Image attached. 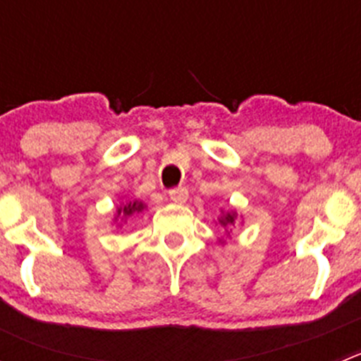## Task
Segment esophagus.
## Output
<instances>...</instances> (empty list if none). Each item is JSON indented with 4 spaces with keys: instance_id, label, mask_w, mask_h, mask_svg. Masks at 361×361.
<instances>
[{
    "instance_id": "34e87169",
    "label": "esophagus",
    "mask_w": 361,
    "mask_h": 361,
    "mask_svg": "<svg viewBox=\"0 0 361 361\" xmlns=\"http://www.w3.org/2000/svg\"><path fill=\"white\" fill-rule=\"evenodd\" d=\"M169 197H171V201H174L178 204H183V202H187V199H188V190L185 187L171 188Z\"/></svg>"
}]
</instances>
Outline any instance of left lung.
I'll return each instance as SVG.
<instances>
[{
  "label": "left lung",
  "instance_id": "obj_1",
  "mask_svg": "<svg viewBox=\"0 0 361 361\" xmlns=\"http://www.w3.org/2000/svg\"><path fill=\"white\" fill-rule=\"evenodd\" d=\"M235 216H238V213H235V211H228V213H225L218 221H220L224 227H227V225H234Z\"/></svg>",
  "mask_w": 361,
  "mask_h": 361
}]
</instances>
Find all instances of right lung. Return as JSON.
Wrapping results in <instances>:
<instances>
[{"mask_svg":"<svg viewBox=\"0 0 361 361\" xmlns=\"http://www.w3.org/2000/svg\"><path fill=\"white\" fill-rule=\"evenodd\" d=\"M143 209H145L143 202L133 201V202H127V204H123V206H120L118 209H116V214H118V216H122V218H127V216H130V214H134V213H141ZM115 220H116V218H115Z\"/></svg>","mask_w":361,"mask_h":361,"instance_id":"1","label":"right lung"}]
</instances>
